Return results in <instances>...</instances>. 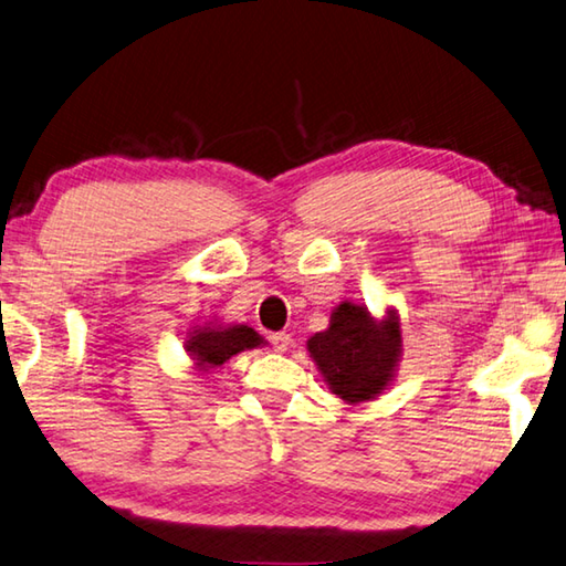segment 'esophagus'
I'll return each instance as SVG.
<instances>
[{
	"mask_svg": "<svg viewBox=\"0 0 566 566\" xmlns=\"http://www.w3.org/2000/svg\"><path fill=\"white\" fill-rule=\"evenodd\" d=\"M270 340H272V346H274V350H280V353H284L286 348L292 346V334H286V331H276V334H272L270 336Z\"/></svg>",
	"mask_w": 566,
	"mask_h": 566,
	"instance_id": "1",
	"label": "esophagus"
}]
</instances>
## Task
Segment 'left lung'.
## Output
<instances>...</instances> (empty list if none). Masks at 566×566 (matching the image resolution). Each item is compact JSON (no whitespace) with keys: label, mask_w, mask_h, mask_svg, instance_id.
<instances>
[{"label":"left lung","mask_w":566,"mask_h":566,"mask_svg":"<svg viewBox=\"0 0 566 566\" xmlns=\"http://www.w3.org/2000/svg\"><path fill=\"white\" fill-rule=\"evenodd\" d=\"M400 324H375L368 308L340 304L324 334L308 340L316 365L338 397L348 402L370 400L392 378L400 356Z\"/></svg>","instance_id":"8db88e82"}]
</instances>
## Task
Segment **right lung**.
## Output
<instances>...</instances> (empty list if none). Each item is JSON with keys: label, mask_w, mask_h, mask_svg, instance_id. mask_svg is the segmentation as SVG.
Segmentation results:
<instances>
[{"label": "right lung", "mask_w": 566, "mask_h": 566, "mask_svg": "<svg viewBox=\"0 0 566 566\" xmlns=\"http://www.w3.org/2000/svg\"><path fill=\"white\" fill-rule=\"evenodd\" d=\"M262 338L248 326H230V328H201L196 331L188 340V353H191L196 365L201 368H218L235 353L260 346Z\"/></svg>", "instance_id": "right-lung-1"}]
</instances>
